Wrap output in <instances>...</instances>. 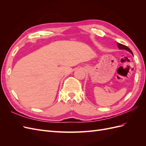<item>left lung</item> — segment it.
Instances as JSON below:
<instances>
[{
	"label": "left lung",
	"instance_id": "8db88e82",
	"mask_svg": "<svg viewBox=\"0 0 146 146\" xmlns=\"http://www.w3.org/2000/svg\"><path fill=\"white\" fill-rule=\"evenodd\" d=\"M117 47H118V48H119V49H121V50H126L127 51H128V52H129L130 53H131V54L133 55V53H132V52H131V50L130 49V48L128 47H127V46H125V45H123V44H120V43H119V42H117Z\"/></svg>",
	"mask_w": 146,
	"mask_h": 146
}]
</instances>
